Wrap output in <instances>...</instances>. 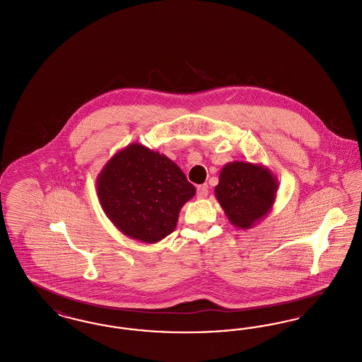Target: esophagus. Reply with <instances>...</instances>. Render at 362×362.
<instances>
[{"label":"esophagus","mask_w":362,"mask_h":362,"mask_svg":"<svg viewBox=\"0 0 362 362\" xmlns=\"http://www.w3.org/2000/svg\"><path fill=\"white\" fill-rule=\"evenodd\" d=\"M207 194H209L207 185H201V186H198V187H197V197H198L199 199H202V198H206Z\"/></svg>","instance_id":"34e87169"}]
</instances>
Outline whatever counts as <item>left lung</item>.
Wrapping results in <instances>:
<instances>
[{"label":"left lung","instance_id":"obj_1","mask_svg":"<svg viewBox=\"0 0 362 362\" xmlns=\"http://www.w3.org/2000/svg\"><path fill=\"white\" fill-rule=\"evenodd\" d=\"M278 180L262 164L232 161L220 173L214 194L229 223L250 229L262 221L276 202Z\"/></svg>","mask_w":362,"mask_h":362}]
</instances>
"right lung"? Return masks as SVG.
<instances>
[{
	"instance_id": "obj_1",
	"label": "right lung",
	"mask_w": 362,
	"mask_h": 362,
	"mask_svg": "<svg viewBox=\"0 0 362 362\" xmlns=\"http://www.w3.org/2000/svg\"><path fill=\"white\" fill-rule=\"evenodd\" d=\"M96 191L117 229L148 244L173 233L180 209L195 195V187L171 158L138 142L105 163L96 179Z\"/></svg>"
}]
</instances>
